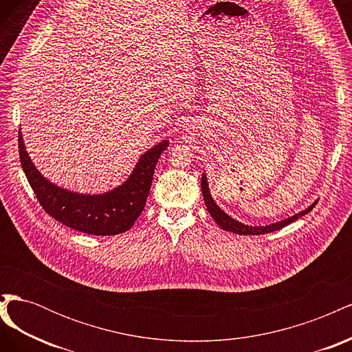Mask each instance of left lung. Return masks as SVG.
<instances>
[{
    "mask_svg": "<svg viewBox=\"0 0 352 352\" xmlns=\"http://www.w3.org/2000/svg\"><path fill=\"white\" fill-rule=\"evenodd\" d=\"M201 190H202V197H204V201H206L207 210H208V212L211 214V217L214 219V221L217 223V225L223 230H229V232H233V233H238V235H264V233H270V232H274V230H279V229H282V228H285L287 225H291L292 221L302 217L304 214H307V212H310L316 207V202H314L313 206H310L307 210H304L301 212H298V214H295V216H292L289 219H285L282 221L273 223V225H269V226H247V225H243V223H239L235 219H232L230 216L226 214L225 211L219 208V206L216 204L214 199H212L211 195H210L206 175H202V177H201Z\"/></svg>",
    "mask_w": 352,
    "mask_h": 352,
    "instance_id": "8db88e82",
    "label": "left lung"
}]
</instances>
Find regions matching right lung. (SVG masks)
I'll return each mask as SVG.
<instances>
[{
  "mask_svg": "<svg viewBox=\"0 0 352 352\" xmlns=\"http://www.w3.org/2000/svg\"><path fill=\"white\" fill-rule=\"evenodd\" d=\"M167 146L168 141H163L146 151L122 186L102 195H82L48 182L30 162L19 132L20 163L42 208L67 228L97 236L119 235L135 225L150 194L158 158Z\"/></svg>",
  "mask_w": 352,
  "mask_h": 352,
  "instance_id": "add662e5",
  "label": "right lung"
}]
</instances>
